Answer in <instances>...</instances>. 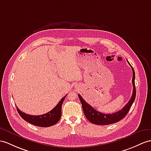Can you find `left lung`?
<instances>
[{
	"label": "left lung",
	"mask_w": 151,
	"mask_h": 151,
	"mask_svg": "<svg viewBox=\"0 0 151 151\" xmlns=\"http://www.w3.org/2000/svg\"><path fill=\"white\" fill-rule=\"evenodd\" d=\"M127 62L129 65L131 66L132 70H133V79H132V83H133V91L131 99L121 110H119V111L112 114H105L99 112L97 110H95L93 107H91L89 104H88L83 99L81 95L79 94L78 95L79 100L81 102L84 115H85L86 119L89 120L90 122L96 125H108L116 123L122 120L123 118H124L127 114V113L129 112V111L130 108L131 107L132 104H133V102L134 101V99L136 97V87L134 83L135 73L133 67H132L131 64L129 63L128 61Z\"/></svg>",
	"instance_id": "left-lung-1"
}]
</instances>
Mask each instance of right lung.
<instances>
[{"instance_id":"obj_1","label":"right lung","mask_w":151,"mask_h":151,"mask_svg":"<svg viewBox=\"0 0 151 151\" xmlns=\"http://www.w3.org/2000/svg\"><path fill=\"white\" fill-rule=\"evenodd\" d=\"M66 96L67 95L61 99L59 103L51 111L42 115H28L21 111L17 106V111L24 120L35 126L44 127L52 126L58 123V121L60 120L61 116V106Z\"/></svg>"}]
</instances>
